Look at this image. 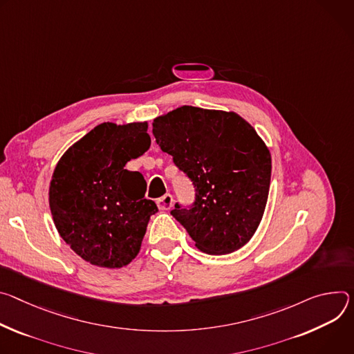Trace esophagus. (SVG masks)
Here are the masks:
<instances>
[{"instance_id":"34e87169","label":"esophagus","mask_w":354,"mask_h":354,"mask_svg":"<svg viewBox=\"0 0 354 354\" xmlns=\"http://www.w3.org/2000/svg\"><path fill=\"white\" fill-rule=\"evenodd\" d=\"M156 204H157V207H159L160 211H167V209H170V208L173 207V195H171V194L163 195V197L157 198Z\"/></svg>"}]
</instances>
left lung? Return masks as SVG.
Returning a JSON list of instances; mask_svg holds the SVG:
<instances>
[{
  "mask_svg": "<svg viewBox=\"0 0 354 354\" xmlns=\"http://www.w3.org/2000/svg\"><path fill=\"white\" fill-rule=\"evenodd\" d=\"M160 149L195 187L189 208L171 215L201 252L227 254L245 246L264 214L271 156L254 128L234 112L184 105L153 121Z\"/></svg>",
  "mask_w": 354,
  "mask_h": 354,
  "instance_id": "left-lung-1",
  "label": "left lung"
}]
</instances>
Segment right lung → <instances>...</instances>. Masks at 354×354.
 <instances>
[{
    "instance_id": "1",
    "label": "right lung",
    "mask_w": 354,
    "mask_h": 354,
    "mask_svg": "<svg viewBox=\"0 0 354 354\" xmlns=\"http://www.w3.org/2000/svg\"><path fill=\"white\" fill-rule=\"evenodd\" d=\"M150 147L147 122H104L70 146L57 162L49 205L62 239L83 260L121 268L139 253L149 219L146 181L125 165Z\"/></svg>"
}]
</instances>
